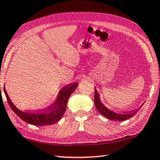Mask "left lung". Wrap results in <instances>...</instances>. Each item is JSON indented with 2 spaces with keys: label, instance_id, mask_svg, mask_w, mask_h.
<instances>
[{
  "label": "left lung",
  "instance_id": "obj_1",
  "mask_svg": "<svg viewBox=\"0 0 160 160\" xmlns=\"http://www.w3.org/2000/svg\"><path fill=\"white\" fill-rule=\"evenodd\" d=\"M94 104H95V107L97 111H98L102 115L112 121H122L127 120V119L133 116L135 113H137L138 111V109H136L135 111H132L131 112L125 113H118L112 112V111L107 109V108L102 104L99 98V94L98 93V92L96 90L95 88H94Z\"/></svg>",
  "mask_w": 160,
  "mask_h": 160
}]
</instances>
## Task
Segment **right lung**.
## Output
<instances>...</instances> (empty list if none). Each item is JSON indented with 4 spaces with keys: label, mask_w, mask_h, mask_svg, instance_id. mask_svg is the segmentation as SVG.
Instances as JSON below:
<instances>
[{
    "label": "right lung",
    "mask_w": 160,
    "mask_h": 160,
    "mask_svg": "<svg viewBox=\"0 0 160 160\" xmlns=\"http://www.w3.org/2000/svg\"><path fill=\"white\" fill-rule=\"evenodd\" d=\"M78 86V83L70 84L59 91L57 98L47 109L35 112H24L18 109L10 100L4 88V92L10 108L25 122L34 126H47L54 124L60 120L66 112L67 102L70 96Z\"/></svg>",
    "instance_id": "right-lung-1"
}]
</instances>
